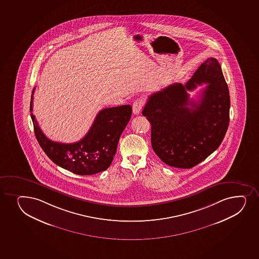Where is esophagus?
<instances>
[{
    "instance_id": "1",
    "label": "esophagus",
    "mask_w": 259,
    "mask_h": 259,
    "mask_svg": "<svg viewBox=\"0 0 259 259\" xmlns=\"http://www.w3.org/2000/svg\"><path fill=\"white\" fill-rule=\"evenodd\" d=\"M145 105V101L142 98H138L133 104V112L134 114H139L140 111L142 110L143 107Z\"/></svg>"
}]
</instances>
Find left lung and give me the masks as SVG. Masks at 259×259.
I'll list each match as a JSON object with an SVG mask.
<instances>
[{
	"mask_svg": "<svg viewBox=\"0 0 259 259\" xmlns=\"http://www.w3.org/2000/svg\"><path fill=\"white\" fill-rule=\"evenodd\" d=\"M206 84L199 102L187 91ZM230 96L216 58L202 63L186 84L174 83L149 96L142 114L151 125V146L168 165L190 169L221 146L229 125Z\"/></svg>",
	"mask_w": 259,
	"mask_h": 259,
	"instance_id": "obj_1",
	"label": "left lung"
}]
</instances>
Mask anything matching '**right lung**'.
I'll return each instance as SVG.
<instances>
[{"instance_id":"1","label":"right lung","mask_w":259,"mask_h":259,"mask_svg":"<svg viewBox=\"0 0 259 259\" xmlns=\"http://www.w3.org/2000/svg\"><path fill=\"white\" fill-rule=\"evenodd\" d=\"M34 90L30 103L31 118L36 139L50 159L80 176L96 174L108 169L116 153L119 137L131 119V106L102 109L96 115L90 131L80 141L63 144L49 140L38 126L32 113Z\"/></svg>"}]
</instances>
